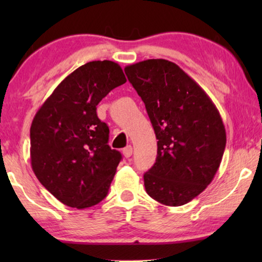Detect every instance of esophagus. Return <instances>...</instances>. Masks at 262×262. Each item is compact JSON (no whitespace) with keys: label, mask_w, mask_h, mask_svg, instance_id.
<instances>
[{"label":"esophagus","mask_w":262,"mask_h":262,"mask_svg":"<svg viewBox=\"0 0 262 262\" xmlns=\"http://www.w3.org/2000/svg\"><path fill=\"white\" fill-rule=\"evenodd\" d=\"M123 154H124V156L126 157V159H128V157H131V155H132V146L131 145H127L126 148H124L123 149Z\"/></svg>","instance_id":"34e87169"}]
</instances>
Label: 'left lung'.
Here are the masks:
<instances>
[{
  "label": "left lung",
  "instance_id": "1",
  "mask_svg": "<svg viewBox=\"0 0 262 262\" xmlns=\"http://www.w3.org/2000/svg\"><path fill=\"white\" fill-rule=\"evenodd\" d=\"M145 103L157 141L156 162L144 174L148 194L180 206L211 184L223 157L227 134L210 96L180 67L146 59L125 67Z\"/></svg>",
  "mask_w": 262,
  "mask_h": 262
}]
</instances>
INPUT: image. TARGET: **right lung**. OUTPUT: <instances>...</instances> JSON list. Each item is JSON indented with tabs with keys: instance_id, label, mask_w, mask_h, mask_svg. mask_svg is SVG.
Masks as SVG:
<instances>
[{
	"instance_id": "1",
	"label": "right lung",
	"mask_w": 262,
	"mask_h": 262,
	"mask_svg": "<svg viewBox=\"0 0 262 262\" xmlns=\"http://www.w3.org/2000/svg\"><path fill=\"white\" fill-rule=\"evenodd\" d=\"M126 77L112 60L85 63L64 78L31 125L35 177L64 205L94 206L108 193L121 154L110 148V128L96 106Z\"/></svg>"
}]
</instances>
